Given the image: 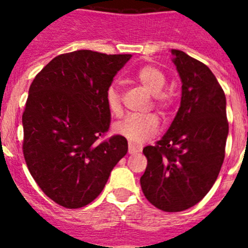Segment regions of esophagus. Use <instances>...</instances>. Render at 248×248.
Here are the masks:
<instances>
[{
  "label": "esophagus",
  "mask_w": 248,
  "mask_h": 248,
  "mask_svg": "<svg viewBox=\"0 0 248 248\" xmlns=\"http://www.w3.org/2000/svg\"><path fill=\"white\" fill-rule=\"evenodd\" d=\"M140 146L135 145L134 143H129V154H135V153H139Z\"/></svg>",
  "instance_id": "1"
}]
</instances>
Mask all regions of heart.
<instances>
[{"label":"heart","instance_id":"obj_1","mask_svg":"<svg viewBox=\"0 0 248 248\" xmlns=\"http://www.w3.org/2000/svg\"><path fill=\"white\" fill-rule=\"evenodd\" d=\"M134 78L145 87L150 93L154 94L155 104L160 109L166 110L172 104L174 97L169 91H163L166 84V76L160 68L146 64L138 68L134 72ZM105 103L109 110L118 115L122 110L119 92L115 85L108 87L105 92ZM160 120L155 114H129L125 118L115 123L114 130L122 137L126 138L133 143H143L149 138L154 137L159 131Z\"/></svg>","mask_w":248,"mask_h":248}]
</instances>
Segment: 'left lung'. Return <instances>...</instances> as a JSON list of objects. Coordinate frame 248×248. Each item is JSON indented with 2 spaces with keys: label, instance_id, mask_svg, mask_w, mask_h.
I'll list each match as a JSON object with an SVG mask.
<instances>
[{
  "label": "left lung",
  "instance_id": "1",
  "mask_svg": "<svg viewBox=\"0 0 248 248\" xmlns=\"http://www.w3.org/2000/svg\"><path fill=\"white\" fill-rule=\"evenodd\" d=\"M181 78V103L166 134L143 150L148 159L140 185L151 205L165 212L190 209L218 176L229 134L226 97L210 68L171 49Z\"/></svg>",
  "mask_w": 248,
  "mask_h": 248
}]
</instances>
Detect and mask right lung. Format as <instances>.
Returning a JSON list of instances; mask_svg holds the SVG:
<instances>
[{
  "mask_svg": "<svg viewBox=\"0 0 248 248\" xmlns=\"http://www.w3.org/2000/svg\"><path fill=\"white\" fill-rule=\"evenodd\" d=\"M131 54L82 49L53 58L28 92L23 155L31 175L50 200L67 209L91 203L113 168L128 153V141L108 131L105 92Z\"/></svg>",
  "mask_w": 248,
  "mask_h": 248,
  "instance_id": "obj_1",
  "label": "right lung"
}]
</instances>
